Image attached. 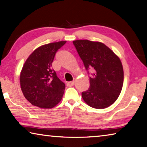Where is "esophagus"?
<instances>
[{"label": "esophagus", "mask_w": 147, "mask_h": 147, "mask_svg": "<svg viewBox=\"0 0 147 147\" xmlns=\"http://www.w3.org/2000/svg\"><path fill=\"white\" fill-rule=\"evenodd\" d=\"M74 84V81H71V82H68L67 83V86L69 87H71V86H73Z\"/></svg>", "instance_id": "34e87169"}]
</instances>
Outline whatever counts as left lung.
I'll list each match as a JSON object with an SVG mask.
<instances>
[{
    "instance_id": "left-lung-1",
    "label": "left lung",
    "mask_w": 147,
    "mask_h": 147,
    "mask_svg": "<svg viewBox=\"0 0 147 147\" xmlns=\"http://www.w3.org/2000/svg\"><path fill=\"white\" fill-rule=\"evenodd\" d=\"M73 44L89 74L90 87L82 93L86 104L96 109L108 108L116 101L123 88L124 72L119 57L105 45L87 39L74 41Z\"/></svg>"
}]
</instances>
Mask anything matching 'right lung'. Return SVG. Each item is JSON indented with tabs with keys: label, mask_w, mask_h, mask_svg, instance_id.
Listing matches in <instances>:
<instances>
[{
	"label": "right lung",
	"mask_w": 147,
	"mask_h": 147,
	"mask_svg": "<svg viewBox=\"0 0 147 147\" xmlns=\"http://www.w3.org/2000/svg\"><path fill=\"white\" fill-rule=\"evenodd\" d=\"M66 41L44 45L26 59L21 72L20 84L24 97L39 108H54L63 97L65 85L52 68L54 56Z\"/></svg>",
	"instance_id": "right-lung-1"
}]
</instances>
